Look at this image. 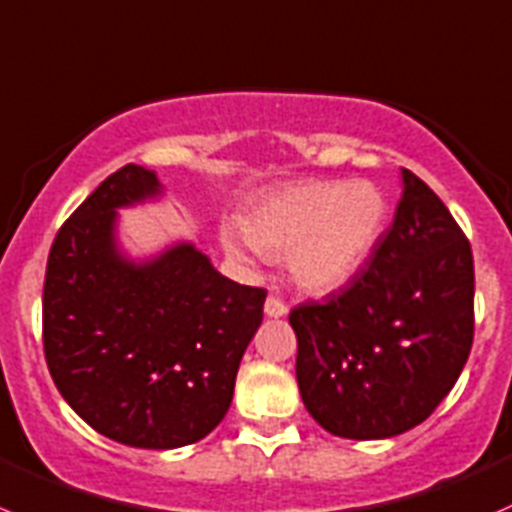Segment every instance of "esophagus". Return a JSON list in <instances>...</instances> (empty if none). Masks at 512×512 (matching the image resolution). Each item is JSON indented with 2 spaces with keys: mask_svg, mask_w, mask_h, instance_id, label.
<instances>
[{
  "mask_svg": "<svg viewBox=\"0 0 512 512\" xmlns=\"http://www.w3.org/2000/svg\"><path fill=\"white\" fill-rule=\"evenodd\" d=\"M263 311H266L268 318H283L288 313V306L276 296H268L266 303H263Z\"/></svg>",
  "mask_w": 512,
  "mask_h": 512,
  "instance_id": "34e87169",
  "label": "esophagus"
}]
</instances>
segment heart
Wrapping results in <instances>:
<instances>
[{
	"instance_id": "b5f03b06",
	"label": "heart",
	"mask_w": 512,
	"mask_h": 512,
	"mask_svg": "<svg viewBox=\"0 0 512 512\" xmlns=\"http://www.w3.org/2000/svg\"><path fill=\"white\" fill-rule=\"evenodd\" d=\"M388 204L366 181H301L271 191L241 216V236L224 234L234 261L283 256L293 283L311 293H328L351 281L386 224Z\"/></svg>"
}]
</instances>
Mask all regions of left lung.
I'll return each mask as SVG.
<instances>
[{
    "label": "left lung",
    "instance_id": "obj_1",
    "mask_svg": "<svg viewBox=\"0 0 512 512\" xmlns=\"http://www.w3.org/2000/svg\"><path fill=\"white\" fill-rule=\"evenodd\" d=\"M403 194L368 268L291 311L296 381L338 438L416 428L458 381L473 346V251L443 201L401 169Z\"/></svg>",
    "mask_w": 512,
    "mask_h": 512
}]
</instances>
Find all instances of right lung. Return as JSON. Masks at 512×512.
<instances>
[{
  "instance_id": "right-lung-1",
  "label": "right lung",
  "mask_w": 512,
  "mask_h": 512,
  "mask_svg": "<svg viewBox=\"0 0 512 512\" xmlns=\"http://www.w3.org/2000/svg\"><path fill=\"white\" fill-rule=\"evenodd\" d=\"M164 194L126 164L64 221L44 278V356L96 433L169 450L206 438L231 406L266 291L221 276L191 241L149 258L119 246V209Z\"/></svg>"
}]
</instances>
